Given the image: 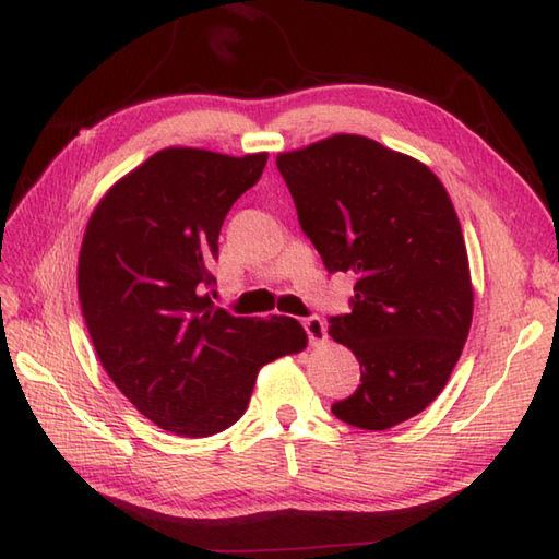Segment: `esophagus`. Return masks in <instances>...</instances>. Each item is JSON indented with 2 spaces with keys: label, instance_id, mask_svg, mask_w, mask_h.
<instances>
[{
  "label": "esophagus",
  "instance_id": "1",
  "mask_svg": "<svg viewBox=\"0 0 559 559\" xmlns=\"http://www.w3.org/2000/svg\"><path fill=\"white\" fill-rule=\"evenodd\" d=\"M302 326H305L307 338H310L312 346H322V343L329 336L326 334V322H324V319H319V317H307L305 322H302Z\"/></svg>",
  "mask_w": 559,
  "mask_h": 559
}]
</instances>
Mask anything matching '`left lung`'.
Returning a JSON list of instances; mask_svg holds the SVG:
<instances>
[{"label":"left lung","mask_w":559,"mask_h":559,"mask_svg":"<svg viewBox=\"0 0 559 559\" xmlns=\"http://www.w3.org/2000/svg\"><path fill=\"white\" fill-rule=\"evenodd\" d=\"M298 221L329 273H355L350 314L329 336L360 362L338 420L389 430L442 394L473 319V283L454 204L425 163L374 139L334 134L278 153Z\"/></svg>","instance_id":"left-lung-1"}]
</instances>
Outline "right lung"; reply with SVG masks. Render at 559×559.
<instances>
[{
  "label": "right lung",
  "instance_id": "right-lung-1",
  "mask_svg": "<svg viewBox=\"0 0 559 559\" xmlns=\"http://www.w3.org/2000/svg\"><path fill=\"white\" fill-rule=\"evenodd\" d=\"M266 158L163 148L105 192L83 233L76 283L93 346L115 386L168 432L230 427L261 367L307 348L298 319L233 317L206 293L221 225Z\"/></svg>",
  "mask_w": 559,
  "mask_h": 559
}]
</instances>
